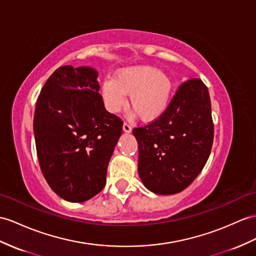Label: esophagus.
<instances>
[{
    "label": "esophagus",
    "mask_w": 256,
    "mask_h": 256,
    "mask_svg": "<svg viewBox=\"0 0 256 256\" xmlns=\"http://www.w3.org/2000/svg\"><path fill=\"white\" fill-rule=\"evenodd\" d=\"M122 129H124V132H132V124H130L129 122H124V124H122Z\"/></svg>",
    "instance_id": "34e87169"
}]
</instances>
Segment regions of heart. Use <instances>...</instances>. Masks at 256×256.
I'll use <instances>...</instances> for the list:
<instances>
[{
  "label": "heart",
  "instance_id": "b5f03b06",
  "mask_svg": "<svg viewBox=\"0 0 256 256\" xmlns=\"http://www.w3.org/2000/svg\"><path fill=\"white\" fill-rule=\"evenodd\" d=\"M172 81L158 68L141 66L118 72L114 80L106 79L102 86L105 105L110 113H117L126 105L130 96V105L143 122L158 118L167 108L172 93Z\"/></svg>",
  "mask_w": 256,
  "mask_h": 256
}]
</instances>
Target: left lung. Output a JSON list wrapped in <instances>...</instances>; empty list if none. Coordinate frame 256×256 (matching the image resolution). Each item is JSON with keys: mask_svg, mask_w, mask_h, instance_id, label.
<instances>
[{"mask_svg": "<svg viewBox=\"0 0 256 256\" xmlns=\"http://www.w3.org/2000/svg\"><path fill=\"white\" fill-rule=\"evenodd\" d=\"M138 141V172L158 194L184 190L206 164L214 140L208 86L191 78L178 86L165 112L132 130Z\"/></svg>", "mask_w": 256, "mask_h": 256, "instance_id": "1", "label": "left lung"}]
</instances>
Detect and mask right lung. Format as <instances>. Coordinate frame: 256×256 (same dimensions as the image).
<instances>
[{
  "label": "right lung",
  "mask_w": 256,
  "mask_h": 256,
  "mask_svg": "<svg viewBox=\"0 0 256 256\" xmlns=\"http://www.w3.org/2000/svg\"><path fill=\"white\" fill-rule=\"evenodd\" d=\"M96 78L91 67L62 66L36 100L34 132L41 172L70 202L88 201L102 191L122 132V120L104 108Z\"/></svg>",
  "instance_id": "1"
}]
</instances>
